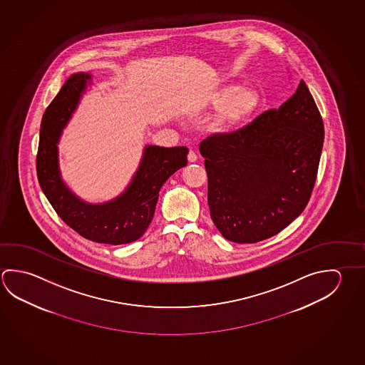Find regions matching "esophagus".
Segmentation results:
<instances>
[{
  "mask_svg": "<svg viewBox=\"0 0 365 365\" xmlns=\"http://www.w3.org/2000/svg\"><path fill=\"white\" fill-rule=\"evenodd\" d=\"M187 158H188V161H190V163H196V161H197V155H196L195 151H192V150L188 153V156H187Z\"/></svg>",
  "mask_w": 365,
  "mask_h": 365,
  "instance_id": "34e87169",
  "label": "esophagus"
}]
</instances>
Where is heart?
<instances>
[{
	"mask_svg": "<svg viewBox=\"0 0 365 365\" xmlns=\"http://www.w3.org/2000/svg\"><path fill=\"white\" fill-rule=\"evenodd\" d=\"M205 103L207 108L217 109L211 128L219 133H230L251 120L260 108L262 97L251 87L230 82L211 91Z\"/></svg>",
	"mask_w": 365,
	"mask_h": 365,
	"instance_id": "b5f03b06",
	"label": "heart"
}]
</instances>
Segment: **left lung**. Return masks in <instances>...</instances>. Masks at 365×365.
<instances>
[{"instance_id": "obj_1", "label": "left lung", "mask_w": 365, "mask_h": 365, "mask_svg": "<svg viewBox=\"0 0 365 365\" xmlns=\"http://www.w3.org/2000/svg\"><path fill=\"white\" fill-rule=\"evenodd\" d=\"M324 141L319 110L304 81L278 110L201 142L210 217L236 243L267 240L307 207Z\"/></svg>"}]
</instances>
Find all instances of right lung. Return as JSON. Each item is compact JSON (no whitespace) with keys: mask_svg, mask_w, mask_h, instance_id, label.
Masks as SVG:
<instances>
[{"mask_svg":"<svg viewBox=\"0 0 365 365\" xmlns=\"http://www.w3.org/2000/svg\"><path fill=\"white\" fill-rule=\"evenodd\" d=\"M91 84L90 73L71 74L46 109L37 154L39 185L58 217L84 238L108 245L135 242L153 220L163 185L187 165L188 148L148 145L135 175L119 196L101 204L78 197L61 177L58 145Z\"/></svg>","mask_w":365,"mask_h":365,"instance_id":"right-lung-1","label":"right lung"}]
</instances>
